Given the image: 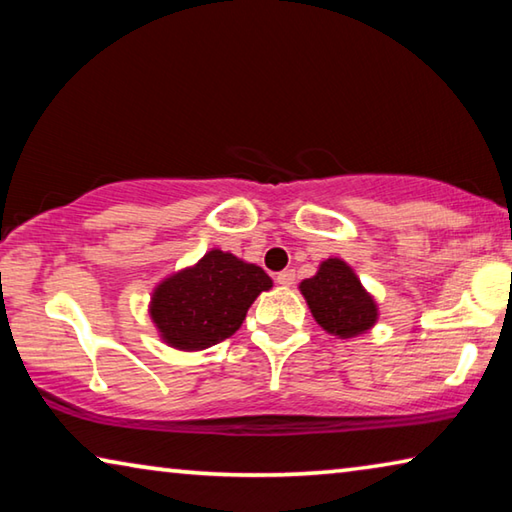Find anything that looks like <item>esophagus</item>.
I'll list each match as a JSON object with an SVG mask.
<instances>
[{"instance_id": "obj_1", "label": "esophagus", "mask_w": 512, "mask_h": 512, "mask_svg": "<svg viewBox=\"0 0 512 512\" xmlns=\"http://www.w3.org/2000/svg\"><path fill=\"white\" fill-rule=\"evenodd\" d=\"M275 282L277 284H284V287H291V284L296 282V271H293V268H287V271L277 273L275 275Z\"/></svg>"}]
</instances>
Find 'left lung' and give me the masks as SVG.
Returning a JSON list of instances; mask_svg holds the SVG:
<instances>
[{"label": "left lung", "instance_id": "1", "mask_svg": "<svg viewBox=\"0 0 512 512\" xmlns=\"http://www.w3.org/2000/svg\"><path fill=\"white\" fill-rule=\"evenodd\" d=\"M311 314L329 334L357 336L377 320V305L363 291L357 275L341 259H327L318 273L300 284Z\"/></svg>", "mask_w": 512, "mask_h": 512}]
</instances>
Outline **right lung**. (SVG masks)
<instances>
[{"label":"right lung","mask_w":512,"mask_h":512,"mask_svg":"<svg viewBox=\"0 0 512 512\" xmlns=\"http://www.w3.org/2000/svg\"><path fill=\"white\" fill-rule=\"evenodd\" d=\"M271 287V277L259 266L210 250L194 268L155 289L151 318L173 348L203 350L235 334L248 307Z\"/></svg>","instance_id":"obj_1"}]
</instances>
